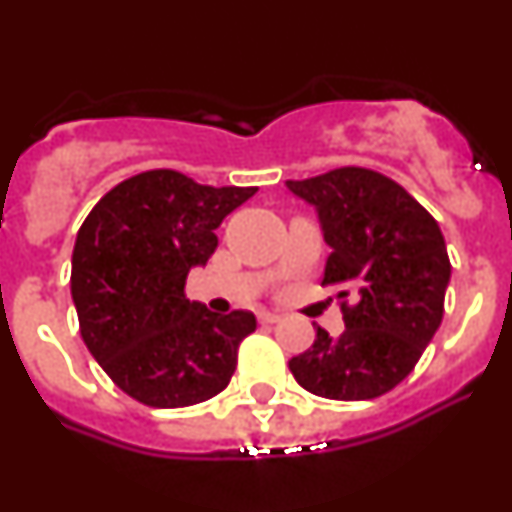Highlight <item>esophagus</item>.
I'll list each match as a JSON object with an SVG mask.
<instances>
[{"label":"esophagus","mask_w":512,"mask_h":512,"mask_svg":"<svg viewBox=\"0 0 512 512\" xmlns=\"http://www.w3.org/2000/svg\"><path fill=\"white\" fill-rule=\"evenodd\" d=\"M259 320L261 323H279V315L277 312H261Z\"/></svg>","instance_id":"obj_1"}]
</instances>
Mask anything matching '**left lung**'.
Segmentation results:
<instances>
[{
	"instance_id": "left-lung-1",
	"label": "left lung",
	"mask_w": 512,
	"mask_h": 512,
	"mask_svg": "<svg viewBox=\"0 0 512 512\" xmlns=\"http://www.w3.org/2000/svg\"><path fill=\"white\" fill-rule=\"evenodd\" d=\"M315 210L330 253L323 287H338L343 330L289 361L307 392L328 400H374L413 372L443 318L451 264L441 228L397 182L346 166L287 182Z\"/></svg>"
}]
</instances>
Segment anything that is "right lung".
Listing matches in <instances>:
<instances>
[{
    "instance_id": "right-lung-1",
    "label": "right lung",
    "mask_w": 512,
    "mask_h": 512,
    "mask_svg": "<svg viewBox=\"0 0 512 512\" xmlns=\"http://www.w3.org/2000/svg\"><path fill=\"white\" fill-rule=\"evenodd\" d=\"M256 192L156 169L117 184L89 212L71 256V297L89 354L125 395L187 408L228 387L256 318L210 312L184 297V284L215 253L220 223Z\"/></svg>"
}]
</instances>
